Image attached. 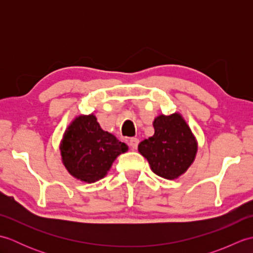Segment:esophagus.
Returning a JSON list of instances; mask_svg holds the SVG:
<instances>
[{"label": "esophagus", "mask_w": 253, "mask_h": 253, "mask_svg": "<svg viewBox=\"0 0 253 253\" xmlns=\"http://www.w3.org/2000/svg\"><path fill=\"white\" fill-rule=\"evenodd\" d=\"M138 144H139V139L138 138H130L129 140V147L132 150H136L138 148Z\"/></svg>", "instance_id": "1"}]
</instances>
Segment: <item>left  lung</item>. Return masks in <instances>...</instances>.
I'll use <instances>...</instances> for the list:
<instances>
[{"mask_svg": "<svg viewBox=\"0 0 253 253\" xmlns=\"http://www.w3.org/2000/svg\"><path fill=\"white\" fill-rule=\"evenodd\" d=\"M154 135L139 143L138 151L148 160L154 174L176 179L195 161L198 144L179 113L159 115L153 122Z\"/></svg>", "mask_w": 253, "mask_h": 253, "instance_id": "obj_1", "label": "left lung"}]
</instances>
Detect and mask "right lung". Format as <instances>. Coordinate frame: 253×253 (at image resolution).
Returning a JSON list of instances; mask_svg holds the SVG:
<instances>
[{
	"instance_id": "right-lung-1",
	"label": "right lung",
	"mask_w": 253,
	"mask_h": 253,
	"mask_svg": "<svg viewBox=\"0 0 253 253\" xmlns=\"http://www.w3.org/2000/svg\"><path fill=\"white\" fill-rule=\"evenodd\" d=\"M63 164L75 178L94 182L103 178L115 159L127 152L126 143L104 131L93 114L75 118L64 132L61 146Z\"/></svg>"
}]
</instances>
